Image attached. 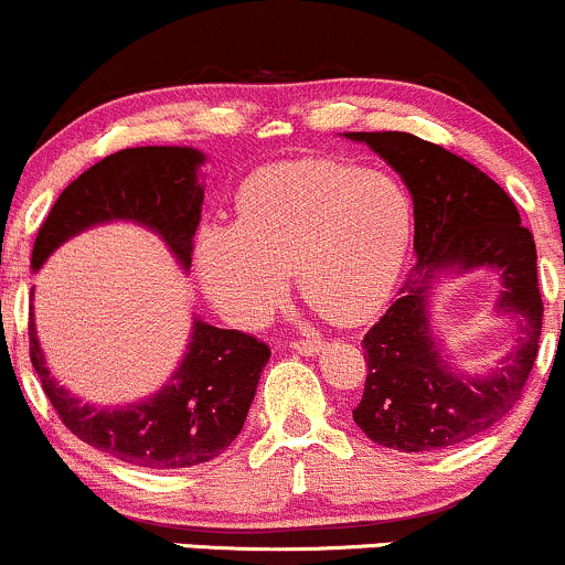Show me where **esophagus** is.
Listing matches in <instances>:
<instances>
[{"label": "esophagus", "mask_w": 565, "mask_h": 565, "mask_svg": "<svg viewBox=\"0 0 565 565\" xmlns=\"http://www.w3.org/2000/svg\"><path fill=\"white\" fill-rule=\"evenodd\" d=\"M289 348L297 350V353H302V355H316L321 350V340H295Z\"/></svg>", "instance_id": "34e87169"}]
</instances>
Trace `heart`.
Segmentation results:
<instances>
[{"instance_id":"1","label":"heart","mask_w":565,"mask_h":565,"mask_svg":"<svg viewBox=\"0 0 565 565\" xmlns=\"http://www.w3.org/2000/svg\"><path fill=\"white\" fill-rule=\"evenodd\" d=\"M412 238V204L393 178L332 159L281 161L236 196L233 225L196 236L206 297L236 327H257L295 274L332 323L369 319L391 297Z\"/></svg>"}]
</instances>
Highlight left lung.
Masks as SVG:
<instances>
[{
    "label": "left lung",
    "instance_id": "8db88e82",
    "mask_svg": "<svg viewBox=\"0 0 565 565\" xmlns=\"http://www.w3.org/2000/svg\"><path fill=\"white\" fill-rule=\"evenodd\" d=\"M401 174L414 201L417 263L385 316L369 329L364 395L353 423L374 444L438 451L489 430L521 398L542 334L536 244L518 206L489 174L408 132H345ZM494 267L503 281L498 312L522 329L503 366L465 375L439 353L429 329V295L440 275Z\"/></svg>",
    "mask_w": 565,
    "mask_h": 565
}]
</instances>
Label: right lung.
<instances>
[{
    "instance_id": "right-lung-1",
    "label": "right lung",
    "mask_w": 565,
    "mask_h": 565,
    "mask_svg": "<svg viewBox=\"0 0 565 565\" xmlns=\"http://www.w3.org/2000/svg\"><path fill=\"white\" fill-rule=\"evenodd\" d=\"M201 164L204 153L188 146L125 148L97 161L57 196L44 217L31 268H42L76 233L129 220L159 233L188 270L204 204ZM29 350L50 404L76 438L121 462L151 470L193 468L228 449L242 433L260 372L270 359V348L257 337L217 329L196 316L191 342L170 382L138 404L106 408L82 404L50 377L34 316L29 321Z\"/></svg>"
}]
</instances>
